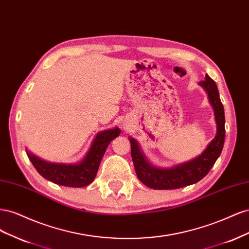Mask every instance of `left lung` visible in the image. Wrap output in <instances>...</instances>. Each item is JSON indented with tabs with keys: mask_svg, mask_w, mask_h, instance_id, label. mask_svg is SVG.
<instances>
[{
	"mask_svg": "<svg viewBox=\"0 0 249 249\" xmlns=\"http://www.w3.org/2000/svg\"><path fill=\"white\" fill-rule=\"evenodd\" d=\"M199 84L206 89L210 103L212 104L215 113L217 134L215 138L210 142V144L199 157L194 160L184 163L182 165L170 168L160 169L150 165L141 153L137 141L129 138L131 142V155L134 163L135 171L141 183L145 186L158 190L178 189L188 185L197 183L213 167L218 157L220 156L225 138V118L223 105L220 101L219 92L216 83L208 74L206 79L200 81Z\"/></svg>",
	"mask_w": 249,
	"mask_h": 249,
	"instance_id": "obj_1",
	"label": "left lung"
}]
</instances>
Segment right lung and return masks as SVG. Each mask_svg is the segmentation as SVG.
<instances>
[{"label":"right lung","mask_w":249,"mask_h":249,"mask_svg":"<svg viewBox=\"0 0 249 249\" xmlns=\"http://www.w3.org/2000/svg\"><path fill=\"white\" fill-rule=\"evenodd\" d=\"M119 134L120 130L117 127L97 134L86 157L78 164H54L43 161L29 152L27 155L33 166L44 178L61 186L85 187L93 182L109 143Z\"/></svg>","instance_id":"1"}]
</instances>
